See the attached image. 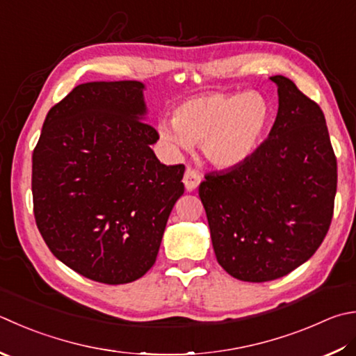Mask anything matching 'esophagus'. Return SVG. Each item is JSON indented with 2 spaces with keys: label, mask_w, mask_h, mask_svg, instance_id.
Here are the masks:
<instances>
[{
  "label": "esophagus",
  "mask_w": 356,
  "mask_h": 356,
  "mask_svg": "<svg viewBox=\"0 0 356 356\" xmlns=\"http://www.w3.org/2000/svg\"><path fill=\"white\" fill-rule=\"evenodd\" d=\"M183 183L186 186V189L192 192L195 191L198 184L201 183V173L195 169H192V167H187L186 172H184V178H183Z\"/></svg>",
  "instance_id": "esophagus-1"
}]
</instances>
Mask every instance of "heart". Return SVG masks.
<instances>
[{
  "label": "heart",
  "instance_id": "b5f03b06",
  "mask_svg": "<svg viewBox=\"0 0 356 356\" xmlns=\"http://www.w3.org/2000/svg\"><path fill=\"white\" fill-rule=\"evenodd\" d=\"M271 106L257 92H211L192 97L161 120V139L175 152L200 144L206 159L217 167H234L250 158L271 124Z\"/></svg>",
  "mask_w": 356,
  "mask_h": 356
}]
</instances>
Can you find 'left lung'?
Listing matches in <instances>:
<instances>
[{"label":"left lung","mask_w":356,"mask_h":356,"mask_svg":"<svg viewBox=\"0 0 356 356\" xmlns=\"http://www.w3.org/2000/svg\"><path fill=\"white\" fill-rule=\"evenodd\" d=\"M277 85L270 135L243 163L207 173L200 198L221 268L245 282L286 276L327 236L337 195V156L319 105L290 79Z\"/></svg>","instance_id":"8db88e82"}]
</instances>
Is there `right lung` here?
I'll return each mask as SVG.
<instances>
[{"label": "right lung", "mask_w": 356, "mask_h": 356, "mask_svg": "<svg viewBox=\"0 0 356 356\" xmlns=\"http://www.w3.org/2000/svg\"><path fill=\"white\" fill-rule=\"evenodd\" d=\"M144 83L88 82L49 110L32 155L37 227L66 266L100 284H129L155 264L184 193V165L150 149Z\"/></svg>", "instance_id": "add662e5"}]
</instances>
